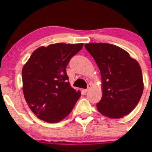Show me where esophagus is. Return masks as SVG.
<instances>
[{
  "label": "esophagus",
  "instance_id": "34e87169",
  "mask_svg": "<svg viewBox=\"0 0 152 152\" xmlns=\"http://www.w3.org/2000/svg\"><path fill=\"white\" fill-rule=\"evenodd\" d=\"M90 87H91V85H90V84H89L88 86H87V89H84V90H83L84 93H87V92L89 90H90Z\"/></svg>",
  "mask_w": 152,
  "mask_h": 152
}]
</instances>
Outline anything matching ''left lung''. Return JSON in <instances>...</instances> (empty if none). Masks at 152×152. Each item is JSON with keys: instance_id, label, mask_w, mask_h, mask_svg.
<instances>
[{"instance_id": "obj_1", "label": "left lung", "mask_w": 152, "mask_h": 152, "mask_svg": "<svg viewBox=\"0 0 152 152\" xmlns=\"http://www.w3.org/2000/svg\"><path fill=\"white\" fill-rule=\"evenodd\" d=\"M96 61L102 79L103 95L98 110L111 118H120L131 113L143 91L140 65L124 49L109 43L85 44Z\"/></svg>"}]
</instances>
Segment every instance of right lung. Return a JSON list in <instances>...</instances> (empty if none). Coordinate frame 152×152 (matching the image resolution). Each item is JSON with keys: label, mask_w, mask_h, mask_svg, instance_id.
Segmentation results:
<instances>
[{"label": "right lung", "mask_w": 152, "mask_h": 152, "mask_svg": "<svg viewBox=\"0 0 152 152\" xmlns=\"http://www.w3.org/2000/svg\"><path fill=\"white\" fill-rule=\"evenodd\" d=\"M83 43H56L36 49L22 70L23 90L27 104L38 118L60 121L80 98L70 87L66 67Z\"/></svg>", "instance_id": "right-lung-1"}]
</instances>
